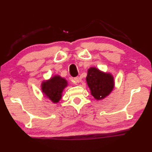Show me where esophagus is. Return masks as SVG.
<instances>
[{
  "label": "esophagus",
  "instance_id": "34e87169",
  "mask_svg": "<svg viewBox=\"0 0 152 152\" xmlns=\"http://www.w3.org/2000/svg\"><path fill=\"white\" fill-rule=\"evenodd\" d=\"M80 81H81V79H80L79 77H76L74 78V80H73V83L74 84V85L77 86L78 85V83H80Z\"/></svg>",
  "mask_w": 152,
  "mask_h": 152
}]
</instances>
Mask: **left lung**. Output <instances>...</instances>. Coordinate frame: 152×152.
<instances>
[{"label": "left lung", "instance_id": "left-lung-1", "mask_svg": "<svg viewBox=\"0 0 152 152\" xmlns=\"http://www.w3.org/2000/svg\"><path fill=\"white\" fill-rule=\"evenodd\" d=\"M86 82L91 94L96 100H101L108 96L115 87L113 74L100 71L96 67L88 69Z\"/></svg>", "mask_w": 152, "mask_h": 152}]
</instances>
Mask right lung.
<instances>
[{"mask_svg":"<svg viewBox=\"0 0 152 152\" xmlns=\"http://www.w3.org/2000/svg\"><path fill=\"white\" fill-rule=\"evenodd\" d=\"M68 86V82L59 75H54L48 80H44L41 83V90L44 97L53 103H57L62 98V94Z\"/></svg>","mask_w":152,"mask_h":152,"instance_id":"add662e5","label":"right lung"}]
</instances>
